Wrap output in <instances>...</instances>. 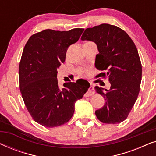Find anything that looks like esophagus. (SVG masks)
I'll list each match as a JSON object with an SVG mask.
<instances>
[{"mask_svg":"<svg viewBox=\"0 0 156 156\" xmlns=\"http://www.w3.org/2000/svg\"><path fill=\"white\" fill-rule=\"evenodd\" d=\"M94 93H95V91H94V87H90L89 88V90H88V91H87V92L85 94V97H91V96H93L94 94Z\"/></svg>","mask_w":156,"mask_h":156,"instance_id":"obj_1","label":"esophagus"}]
</instances>
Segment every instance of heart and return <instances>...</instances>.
Wrapping results in <instances>:
<instances>
[{"instance_id":"1","label":"heart","mask_w":156,"mask_h":156,"mask_svg":"<svg viewBox=\"0 0 156 156\" xmlns=\"http://www.w3.org/2000/svg\"><path fill=\"white\" fill-rule=\"evenodd\" d=\"M78 72H80V74H83L84 73H86V72H87V70L85 69H82V68H81V69H78Z\"/></svg>"}]
</instances>
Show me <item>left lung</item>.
Returning a JSON list of instances; mask_svg holds the SVG:
<instances>
[{"label":"left lung","mask_w":156,"mask_h":156,"mask_svg":"<svg viewBox=\"0 0 156 156\" xmlns=\"http://www.w3.org/2000/svg\"><path fill=\"white\" fill-rule=\"evenodd\" d=\"M82 40L94 42L99 54L95 67L106 70L97 77L108 76L110 89L95 87L105 99V104L95 112L97 119L104 123H119L127 118L137 99L142 77V66L137 48L122 29L109 24H101L85 30Z\"/></svg>","instance_id":"left-lung-1"}]
</instances>
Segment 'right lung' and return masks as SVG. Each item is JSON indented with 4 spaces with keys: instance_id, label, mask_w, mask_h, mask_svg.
<instances>
[{
    "instance_id": "1",
    "label": "right lung",
    "mask_w": 156,
    "mask_h": 156,
    "mask_svg": "<svg viewBox=\"0 0 156 156\" xmlns=\"http://www.w3.org/2000/svg\"><path fill=\"white\" fill-rule=\"evenodd\" d=\"M84 29L69 31L48 29L27 40L19 65L20 89L27 111L34 121L48 128L68 122L74 105L88 91L90 84L67 82L59 87L57 68L65 62L69 47L80 39Z\"/></svg>"
}]
</instances>
